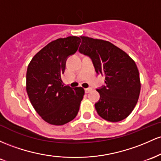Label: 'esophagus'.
<instances>
[{
	"label": "esophagus",
	"mask_w": 161,
	"mask_h": 161,
	"mask_svg": "<svg viewBox=\"0 0 161 161\" xmlns=\"http://www.w3.org/2000/svg\"><path fill=\"white\" fill-rule=\"evenodd\" d=\"M92 90V88L91 87H89V88H86L85 89V92L86 93H90V91Z\"/></svg>",
	"instance_id": "34e87169"
}]
</instances>
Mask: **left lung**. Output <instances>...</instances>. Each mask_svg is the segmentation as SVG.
Instances as JSON below:
<instances>
[{
  "instance_id": "obj_1",
  "label": "left lung",
  "mask_w": 161,
  "mask_h": 161,
  "mask_svg": "<svg viewBox=\"0 0 161 161\" xmlns=\"http://www.w3.org/2000/svg\"><path fill=\"white\" fill-rule=\"evenodd\" d=\"M79 52L90 57L97 75L105 77L106 86L97 89L100 100L97 113L109 122L125 119L134 109L141 90L136 64L127 53L108 41L80 36Z\"/></svg>"
}]
</instances>
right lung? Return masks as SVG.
Wrapping results in <instances>:
<instances>
[{"mask_svg":"<svg viewBox=\"0 0 161 161\" xmlns=\"http://www.w3.org/2000/svg\"><path fill=\"white\" fill-rule=\"evenodd\" d=\"M80 39L61 38L48 43L32 58L26 71V92L43 120L62 125L75 118L84 95L82 87L64 86L61 77L67 58L77 52Z\"/></svg>","mask_w":161,"mask_h":161,"instance_id":"right-lung-1","label":"right lung"}]
</instances>
